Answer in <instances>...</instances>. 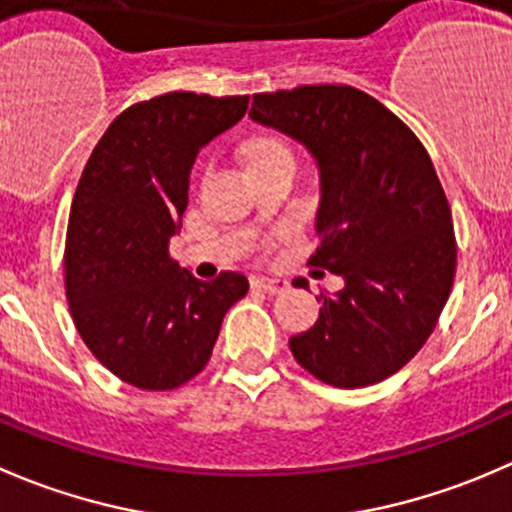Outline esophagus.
Returning a JSON list of instances; mask_svg holds the SVG:
<instances>
[{
    "instance_id": "obj_1",
    "label": "esophagus",
    "mask_w": 512,
    "mask_h": 512,
    "mask_svg": "<svg viewBox=\"0 0 512 512\" xmlns=\"http://www.w3.org/2000/svg\"><path fill=\"white\" fill-rule=\"evenodd\" d=\"M252 287L267 295H282L287 292V280H277V277H252Z\"/></svg>"
}]
</instances>
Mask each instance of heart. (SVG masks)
Masks as SVG:
<instances>
[{"mask_svg":"<svg viewBox=\"0 0 512 512\" xmlns=\"http://www.w3.org/2000/svg\"><path fill=\"white\" fill-rule=\"evenodd\" d=\"M290 152L285 147V142H280L277 137H255V140L247 142L245 147V162L247 165H255V162L267 160V157L275 155H285Z\"/></svg>","mask_w":512,"mask_h":512,"instance_id":"obj_1","label":"heart"}]
</instances>
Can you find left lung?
I'll return each instance as SVG.
<instances>
[{"mask_svg": "<svg viewBox=\"0 0 512 512\" xmlns=\"http://www.w3.org/2000/svg\"><path fill=\"white\" fill-rule=\"evenodd\" d=\"M250 117L300 142L320 172L310 265L345 280L290 337L295 360L335 388L398 372L435 330L455 277V235L430 155L375 97L347 84L252 94Z\"/></svg>", "mask_w": 512, "mask_h": 512, "instance_id": "8db88e82", "label": "left lung"}]
</instances>
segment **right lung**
Instances as JSON below:
<instances>
[{
    "label": "right lung",
    "instance_id": "right-lung-1",
    "mask_svg": "<svg viewBox=\"0 0 512 512\" xmlns=\"http://www.w3.org/2000/svg\"><path fill=\"white\" fill-rule=\"evenodd\" d=\"M247 97L170 92L132 104L107 127L82 172L64 247V287L84 345L119 380L172 390L207 365L245 275L202 282L170 257L190 172Z\"/></svg>",
    "mask_w": 512,
    "mask_h": 512
}]
</instances>
